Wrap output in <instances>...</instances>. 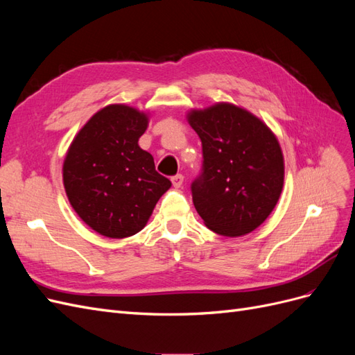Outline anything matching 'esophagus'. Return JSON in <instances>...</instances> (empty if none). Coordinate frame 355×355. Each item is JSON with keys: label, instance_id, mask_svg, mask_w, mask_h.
I'll return each instance as SVG.
<instances>
[{"label": "esophagus", "instance_id": "34e87169", "mask_svg": "<svg viewBox=\"0 0 355 355\" xmlns=\"http://www.w3.org/2000/svg\"><path fill=\"white\" fill-rule=\"evenodd\" d=\"M171 184H173L175 188H180L182 185H184V176L182 175H176L171 178Z\"/></svg>", "mask_w": 355, "mask_h": 355}]
</instances>
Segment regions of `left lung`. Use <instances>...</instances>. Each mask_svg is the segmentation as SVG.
<instances>
[{
    "mask_svg": "<svg viewBox=\"0 0 355 355\" xmlns=\"http://www.w3.org/2000/svg\"><path fill=\"white\" fill-rule=\"evenodd\" d=\"M202 144V175L192 202L204 225L223 237H241L266 220L284 185V157L259 116L230 102L187 114Z\"/></svg>",
    "mask_w": 355,
    "mask_h": 355,
    "instance_id": "left-lung-1",
    "label": "left lung"
}]
</instances>
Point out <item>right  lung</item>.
Instances as JSON below:
<instances>
[{
	"mask_svg": "<svg viewBox=\"0 0 355 355\" xmlns=\"http://www.w3.org/2000/svg\"><path fill=\"white\" fill-rule=\"evenodd\" d=\"M149 112L111 103L90 116L63 159L67 197L80 219L108 239L145 228L171 182L157 173L154 157L139 146Z\"/></svg>",
	"mask_w": 355,
	"mask_h": 355,
	"instance_id": "obj_1",
	"label": "right lung"
}]
</instances>
